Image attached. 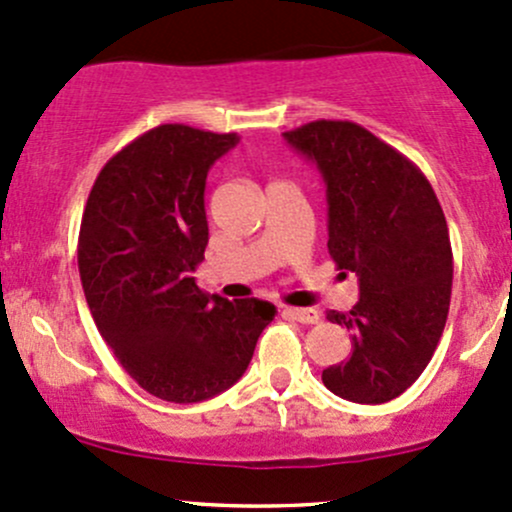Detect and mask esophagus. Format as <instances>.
I'll use <instances>...</instances> for the list:
<instances>
[{
  "label": "esophagus",
  "instance_id": "esophagus-1",
  "mask_svg": "<svg viewBox=\"0 0 512 512\" xmlns=\"http://www.w3.org/2000/svg\"><path fill=\"white\" fill-rule=\"evenodd\" d=\"M283 315H288L290 320L302 322V324H317L320 322V312L315 307H285Z\"/></svg>",
  "mask_w": 512,
  "mask_h": 512
}]
</instances>
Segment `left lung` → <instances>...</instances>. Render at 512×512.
I'll return each mask as SVG.
<instances>
[{"label":"left lung","instance_id":"obj_1","mask_svg":"<svg viewBox=\"0 0 512 512\" xmlns=\"http://www.w3.org/2000/svg\"><path fill=\"white\" fill-rule=\"evenodd\" d=\"M283 136L322 173L329 256L359 278V302L327 312L351 332V356L322 381L351 403H388L420 378L447 324V219L422 170L364 126L317 119Z\"/></svg>","mask_w":512,"mask_h":512}]
</instances>
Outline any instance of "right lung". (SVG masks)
I'll use <instances>...</instances> for the list:
<instances>
[{"label": "right lung", "instance_id": "1", "mask_svg": "<svg viewBox=\"0 0 512 512\" xmlns=\"http://www.w3.org/2000/svg\"><path fill=\"white\" fill-rule=\"evenodd\" d=\"M236 141L156 126L109 158L82 214L78 266L97 329L124 371L168 403L234 386L276 317L271 302H229L192 278L210 239L207 170Z\"/></svg>", "mask_w": 512, "mask_h": 512}]
</instances>
